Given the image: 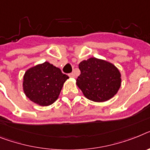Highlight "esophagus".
Masks as SVG:
<instances>
[{
	"label": "esophagus",
	"instance_id": "esophagus-1",
	"mask_svg": "<svg viewBox=\"0 0 150 150\" xmlns=\"http://www.w3.org/2000/svg\"><path fill=\"white\" fill-rule=\"evenodd\" d=\"M69 77L70 78H72V79H74V78H75V74H74V73L73 72H71V73H70V74H69Z\"/></svg>",
	"mask_w": 150,
	"mask_h": 150
}]
</instances>
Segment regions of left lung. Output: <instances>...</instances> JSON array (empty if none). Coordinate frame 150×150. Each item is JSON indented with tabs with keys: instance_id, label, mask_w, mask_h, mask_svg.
<instances>
[{
	"instance_id": "left-lung-1",
	"label": "left lung",
	"mask_w": 150,
	"mask_h": 150,
	"mask_svg": "<svg viewBox=\"0 0 150 150\" xmlns=\"http://www.w3.org/2000/svg\"><path fill=\"white\" fill-rule=\"evenodd\" d=\"M81 75L76 85L85 98L94 102L110 100L121 85L120 71L112 63L97 58H90L79 65Z\"/></svg>"
}]
</instances>
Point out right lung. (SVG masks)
Here are the masks:
<instances>
[{
    "mask_svg": "<svg viewBox=\"0 0 150 150\" xmlns=\"http://www.w3.org/2000/svg\"><path fill=\"white\" fill-rule=\"evenodd\" d=\"M69 76L48 62L26 70L23 89L26 96L40 106H49L58 99Z\"/></svg>",
    "mask_w": 150,
    "mask_h": 150,
    "instance_id": "add662e5",
    "label": "right lung"
}]
</instances>
